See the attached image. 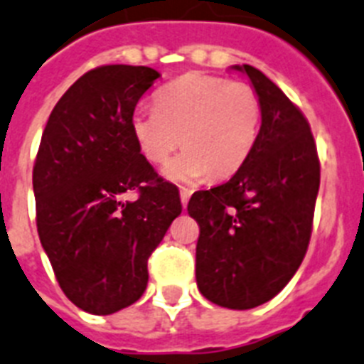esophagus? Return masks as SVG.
Instances as JSON below:
<instances>
[{"label": "esophagus", "instance_id": "34e87169", "mask_svg": "<svg viewBox=\"0 0 364 364\" xmlns=\"http://www.w3.org/2000/svg\"><path fill=\"white\" fill-rule=\"evenodd\" d=\"M191 194H192L191 188H185V187L179 188V196H181V203H183V207H187L188 198H191Z\"/></svg>", "mask_w": 364, "mask_h": 364}]
</instances>
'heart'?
Returning <instances> with one entry per match:
<instances>
[{
	"label": "heart",
	"mask_w": 364,
	"mask_h": 364,
	"mask_svg": "<svg viewBox=\"0 0 364 364\" xmlns=\"http://www.w3.org/2000/svg\"><path fill=\"white\" fill-rule=\"evenodd\" d=\"M155 107H136L131 133L140 154L155 164L164 163L181 142L187 146L164 166L170 181L231 176L257 142L261 100L242 81L185 73L159 90Z\"/></svg>",
	"instance_id": "1"
}]
</instances>
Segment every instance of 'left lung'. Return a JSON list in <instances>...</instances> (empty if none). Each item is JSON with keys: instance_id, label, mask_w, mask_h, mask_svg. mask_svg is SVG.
<instances>
[{"instance_id": "1", "label": "left lung", "mask_w": 364, "mask_h": 364, "mask_svg": "<svg viewBox=\"0 0 364 364\" xmlns=\"http://www.w3.org/2000/svg\"><path fill=\"white\" fill-rule=\"evenodd\" d=\"M261 100V129L246 163L224 185L198 191L188 215L200 225L198 289L228 309L267 304L292 279L309 246L320 163L309 122L250 64L231 66Z\"/></svg>"}]
</instances>
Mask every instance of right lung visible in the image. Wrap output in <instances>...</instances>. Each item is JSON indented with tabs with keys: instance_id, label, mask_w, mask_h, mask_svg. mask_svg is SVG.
<instances>
[{
	"instance_id": "1",
	"label": "right lung",
	"mask_w": 364,
	"mask_h": 364,
	"mask_svg": "<svg viewBox=\"0 0 364 364\" xmlns=\"http://www.w3.org/2000/svg\"><path fill=\"white\" fill-rule=\"evenodd\" d=\"M159 77L148 66L90 70L42 133L36 229L66 298L90 314H112L144 294L149 255L181 215L177 187L157 176L131 133V114ZM127 191L139 198L124 202Z\"/></svg>"
}]
</instances>
